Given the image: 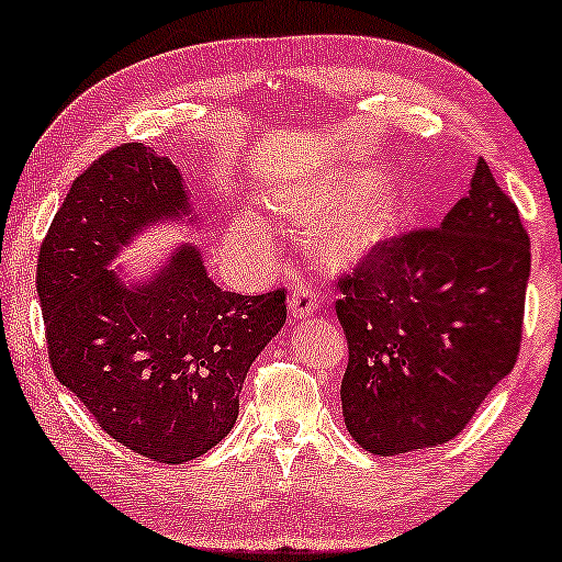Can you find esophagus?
Wrapping results in <instances>:
<instances>
[{
    "instance_id": "34e87169",
    "label": "esophagus",
    "mask_w": 562,
    "mask_h": 562,
    "mask_svg": "<svg viewBox=\"0 0 562 562\" xmlns=\"http://www.w3.org/2000/svg\"><path fill=\"white\" fill-rule=\"evenodd\" d=\"M322 308V296L314 289L308 286H296L291 291V299H289V311H291V318H306V316H314L316 311Z\"/></svg>"
}]
</instances>
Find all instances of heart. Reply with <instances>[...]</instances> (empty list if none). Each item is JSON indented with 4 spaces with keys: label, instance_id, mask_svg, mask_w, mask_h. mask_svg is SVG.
Returning a JSON list of instances; mask_svg holds the SVG:
<instances>
[{
    "label": "heart",
    "instance_id": "heart-1",
    "mask_svg": "<svg viewBox=\"0 0 562 562\" xmlns=\"http://www.w3.org/2000/svg\"><path fill=\"white\" fill-rule=\"evenodd\" d=\"M386 178L376 170L339 176L318 191L316 201L339 209L314 231L316 254L329 263H357L394 238L409 221L414 205L407 195L384 193ZM231 244L254 258H271L276 238L256 215H238L228 228Z\"/></svg>",
    "mask_w": 562,
    "mask_h": 562
}]
</instances>
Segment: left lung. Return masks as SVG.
<instances>
[{
	"label": "left lung",
	"instance_id": "obj_1",
	"mask_svg": "<svg viewBox=\"0 0 562 562\" xmlns=\"http://www.w3.org/2000/svg\"><path fill=\"white\" fill-rule=\"evenodd\" d=\"M528 279L530 238L485 160L442 228L386 240L341 279V407L357 445L392 457L460 435L515 367Z\"/></svg>",
	"mask_w": 562,
	"mask_h": 562
}]
</instances>
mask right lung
Listing matches in <instances>:
<instances>
[{"label": "right lung", "instance_id": "right-lung-1", "mask_svg": "<svg viewBox=\"0 0 562 562\" xmlns=\"http://www.w3.org/2000/svg\"><path fill=\"white\" fill-rule=\"evenodd\" d=\"M201 228L183 172L143 143L75 180L42 240L37 293L49 364L112 439L183 464L236 425L248 369L286 324V293L215 286L201 248H170L148 276L112 269L153 226Z\"/></svg>", "mask_w": 562, "mask_h": 562}]
</instances>
